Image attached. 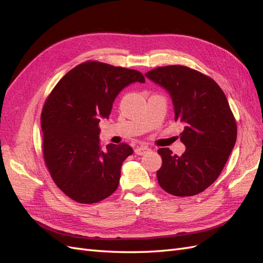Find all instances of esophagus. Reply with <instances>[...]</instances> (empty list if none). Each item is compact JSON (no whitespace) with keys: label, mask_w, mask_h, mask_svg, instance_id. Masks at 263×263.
<instances>
[{"label":"esophagus","mask_w":263,"mask_h":263,"mask_svg":"<svg viewBox=\"0 0 263 263\" xmlns=\"http://www.w3.org/2000/svg\"><path fill=\"white\" fill-rule=\"evenodd\" d=\"M148 151H150V149L148 147H146V146H140V147H137L136 149H135V153H136L139 156H142V155L147 154Z\"/></svg>","instance_id":"1"}]
</instances>
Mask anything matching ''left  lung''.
Here are the masks:
<instances>
[{"label":"left lung","mask_w":263,"mask_h":263,"mask_svg":"<svg viewBox=\"0 0 263 263\" xmlns=\"http://www.w3.org/2000/svg\"><path fill=\"white\" fill-rule=\"evenodd\" d=\"M145 76L169 93L174 119L184 125V153L158 150L159 184L176 196L201 193L218 178L236 144L237 126L226 95L213 79L184 66L156 68Z\"/></svg>","instance_id":"1"}]
</instances>
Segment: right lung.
<instances>
[{
	"label": "right lung",
	"mask_w": 263,
	"mask_h": 263,
	"mask_svg": "<svg viewBox=\"0 0 263 263\" xmlns=\"http://www.w3.org/2000/svg\"><path fill=\"white\" fill-rule=\"evenodd\" d=\"M135 82L145 83L136 70L87 61L70 70L47 99L41 118L44 159L55 184L73 201L97 203L118 187L122 164L134 151L127 144L103 150L99 123Z\"/></svg>",
	"instance_id": "right-lung-1"
}]
</instances>
